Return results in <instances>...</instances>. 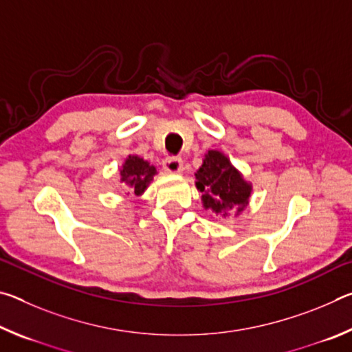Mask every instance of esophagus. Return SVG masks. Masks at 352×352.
I'll list each match as a JSON object with an SVG mask.
<instances>
[{
	"label": "esophagus",
	"mask_w": 352,
	"mask_h": 352,
	"mask_svg": "<svg viewBox=\"0 0 352 352\" xmlns=\"http://www.w3.org/2000/svg\"><path fill=\"white\" fill-rule=\"evenodd\" d=\"M163 169H164L166 174H172V175L182 174V172H183L182 160H178V158H166L164 163H163Z\"/></svg>",
	"instance_id": "esophagus-1"
}]
</instances>
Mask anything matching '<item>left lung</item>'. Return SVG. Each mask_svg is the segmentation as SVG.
I'll return each mask as SVG.
<instances>
[{
  "label": "left lung",
  "instance_id": "8db88e82",
  "mask_svg": "<svg viewBox=\"0 0 352 352\" xmlns=\"http://www.w3.org/2000/svg\"><path fill=\"white\" fill-rule=\"evenodd\" d=\"M194 177L205 210L223 217L233 211L237 217L248 206L253 184L243 178L242 172L223 152L216 148L208 151Z\"/></svg>",
  "mask_w": 352,
  "mask_h": 352
}]
</instances>
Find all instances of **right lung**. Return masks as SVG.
<instances>
[{"instance_id":"add662e5","label":"right lung","mask_w":352,"mask_h":352,"mask_svg":"<svg viewBox=\"0 0 352 352\" xmlns=\"http://www.w3.org/2000/svg\"><path fill=\"white\" fill-rule=\"evenodd\" d=\"M157 174V168L153 164L135 153H130L126 158V162L119 168L121 183L126 184L130 189V192L135 195L144 194V190L153 182V177Z\"/></svg>"}]
</instances>
